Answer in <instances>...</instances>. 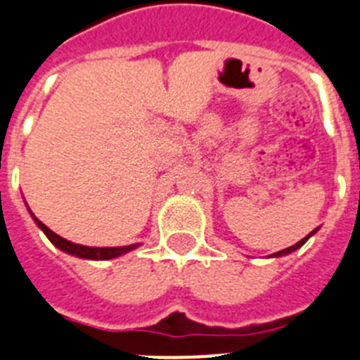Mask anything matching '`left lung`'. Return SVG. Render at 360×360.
<instances>
[{
	"instance_id": "left-lung-1",
	"label": "left lung",
	"mask_w": 360,
	"mask_h": 360,
	"mask_svg": "<svg viewBox=\"0 0 360 360\" xmlns=\"http://www.w3.org/2000/svg\"><path fill=\"white\" fill-rule=\"evenodd\" d=\"M313 233H315V231H311V233H309V235H308V236H304L302 240H300V242H297V244H295V245H291V248H285V250L278 251V253H273V257H282V255H288V253H291V251H295V250H299L300 245H302V244H304V242L308 240V238H309V236H311V235H313Z\"/></svg>"
}]
</instances>
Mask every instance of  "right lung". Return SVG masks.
I'll return each instance as SVG.
<instances>
[{
  "label": "right lung",
  "instance_id": "1",
  "mask_svg": "<svg viewBox=\"0 0 360 360\" xmlns=\"http://www.w3.org/2000/svg\"><path fill=\"white\" fill-rule=\"evenodd\" d=\"M32 218L36 220L39 227H41V231L47 235L49 240L52 244L60 248V250L67 251L69 255H76V257H82V259H91V260H109V259H115V257H120V255L127 253V251L134 250L138 248L136 244L133 245H124V248H87V245H79V244H72V242L65 240V238H61L60 235H56L54 231H51L47 226L43 222H39L38 218L34 217Z\"/></svg>",
  "mask_w": 360,
  "mask_h": 360
}]
</instances>
